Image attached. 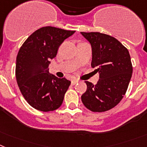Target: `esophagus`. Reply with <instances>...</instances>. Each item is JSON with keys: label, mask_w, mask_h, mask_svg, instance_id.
I'll return each mask as SVG.
<instances>
[{"label": "esophagus", "mask_w": 147, "mask_h": 147, "mask_svg": "<svg viewBox=\"0 0 147 147\" xmlns=\"http://www.w3.org/2000/svg\"><path fill=\"white\" fill-rule=\"evenodd\" d=\"M78 81H78V79H73V80H72V81H71V84H72V85H75V84H77L78 82Z\"/></svg>", "instance_id": "esophagus-1"}]
</instances>
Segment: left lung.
Masks as SVG:
<instances>
[{
  "label": "left lung",
  "instance_id": "1",
  "mask_svg": "<svg viewBox=\"0 0 147 147\" xmlns=\"http://www.w3.org/2000/svg\"><path fill=\"white\" fill-rule=\"evenodd\" d=\"M81 34L91 44V66L99 73L96 85L85 81L87 88L81 96V101L91 111H107L117 105L126 92L133 70L130 55L111 36L99 32Z\"/></svg>",
  "mask_w": 147,
  "mask_h": 147
}]
</instances>
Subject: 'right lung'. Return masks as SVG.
<instances>
[{
    "label": "right lung",
    "mask_w": 147,
    "mask_h": 147,
    "mask_svg": "<svg viewBox=\"0 0 147 147\" xmlns=\"http://www.w3.org/2000/svg\"><path fill=\"white\" fill-rule=\"evenodd\" d=\"M55 27H43L30 36L18 51L16 77L22 96L38 111L49 112L61 106L71 81L49 73L50 60L60 45L75 33Z\"/></svg>",
    "instance_id": "obj_1"
}]
</instances>
